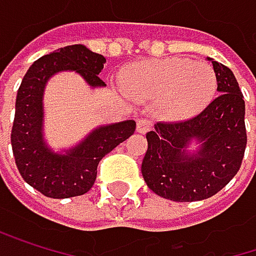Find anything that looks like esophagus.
<instances>
[{
	"mask_svg": "<svg viewBox=\"0 0 256 256\" xmlns=\"http://www.w3.org/2000/svg\"><path fill=\"white\" fill-rule=\"evenodd\" d=\"M152 129V122L146 118H140L138 122H136V130L140 134H147L148 130Z\"/></svg>",
	"mask_w": 256,
	"mask_h": 256,
	"instance_id": "1",
	"label": "esophagus"
}]
</instances>
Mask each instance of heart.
Instances as JSON below:
<instances>
[{"mask_svg": "<svg viewBox=\"0 0 256 256\" xmlns=\"http://www.w3.org/2000/svg\"><path fill=\"white\" fill-rule=\"evenodd\" d=\"M121 84L135 100H158L167 116L186 118L212 100L217 76L206 62L167 58L129 66L121 74Z\"/></svg>", "mask_w": 256, "mask_h": 256, "instance_id": "heart-1", "label": "heart"}]
</instances>
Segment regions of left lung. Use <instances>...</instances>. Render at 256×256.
Returning <instances> with one entry per match:
<instances>
[{
  "instance_id": "1",
  "label": "left lung",
  "mask_w": 256,
  "mask_h": 256,
  "mask_svg": "<svg viewBox=\"0 0 256 256\" xmlns=\"http://www.w3.org/2000/svg\"><path fill=\"white\" fill-rule=\"evenodd\" d=\"M212 62L217 76L214 98L198 115L173 122H158L146 135L142 178L158 196L173 202H194L217 194L242 167L248 135L244 98L234 72ZM199 142L188 152L190 142Z\"/></svg>"
}]
</instances>
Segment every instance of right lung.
<instances>
[{
	"instance_id": "right-lung-1",
	"label": "right lung",
	"mask_w": 256,
	"mask_h": 256,
	"mask_svg": "<svg viewBox=\"0 0 256 256\" xmlns=\"http://www.w3.org/2000/svg\"><path fill=\"white\" fill-rule=\"evenodd\" d=\"M106 59L84 45H68L38 59L18 89L12 148L22 179L51 198L88 192L97 179L98 162L118 144L134 135L136 122L127 120L100 126L65 153H54L44 140V89L50 77L76 71L92 88L106 86L98 77Z\"/></svg>"
}]
</instances>
